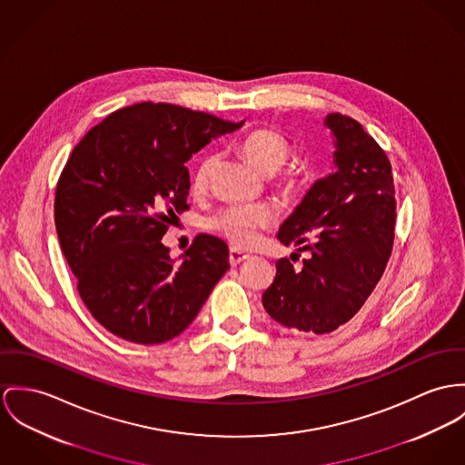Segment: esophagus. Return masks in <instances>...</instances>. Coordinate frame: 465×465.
<instances>
[{
  "instance_id": "esophagus-1",
  "label": "esophagus",
  "mask_w": 465,
  "mask_h": 465,
  "mask_svg": "<svg viewBox=\"0 0 465 465\" xmlns=\"http://www.w3.org/2000/svg\"><path fill=\"white\" fill-rule=\"evenodd\" d=\"M228 258H230V265H232V267H235V265L242 263L244 260H248L250 256H248L246 252H242V251L230 250V254H228Z\"/></svg>"
}]
</instances>
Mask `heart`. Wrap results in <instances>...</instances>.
I'll list each match as a JSON object with an SVG mask.
<instances>
[{"instance_id":"obj_1","label":"heart","mask_w":465,"mask_h":465,"mask_svg":"<svg viewBox=\"0 0 465 465\" xmlns=\"http://www.w3.org/2000/svg\"><path fill=\"white\" fill-rule=\"evenodd\" d=\"M241 150L251 164L263 175L276 173L288 159V143L285 138L274 129L252 131L242 140ZM214 164L215 157L213 153H205L200 157L191 179L193 191L205 189L209 177L214 170ZM280 185L286 193H292L295 189V179L292 175H285L280 182ZM272 221H274V211L265 203L232 205L213 217V226L233 246L248 248L256 242L260 232L271 226Z\"/></svg>"}]
</instances>
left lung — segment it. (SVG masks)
<instances>
[{
    "instance_id": "8db88e82",
    "label": "left lung",
    "mask_w": 465,
    "mask_h": 465,
    "mask_svg": "<svg viewBox=\"0 0 465 465\" xmlns=\"http://www.w3.org/2000/svg\"><path fill=\"white\" fill-rule=\"evenodd\" d=\"M336 172L317 180L280 228L278 239L306 244L312 256L293 267L276 262L265 312L285 327L323 334L351 321L384 274L396 223L391 163L351 116L331 113Z\"/></svg>"
}]
</instances>
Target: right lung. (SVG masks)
Listing matches in <instances>:
<instances>
[{"instance_id": "right-lung-1", "label": "right lung", "mask_w": 465, "mask_h": 465, "mask_svg": "<svg viewBox=\"0 0 465 465\" xmlns=\"http://www.w3.org/2000/svg\"><path fill=\"white\" fill-rule=\"evenodd\" d=\"M242 124L140 103L74 146L56 185V232L83 302L114 336L140 345L179 336L230 269L228 246L214 235L200 233L182 262L161 239L189 209L185 163Z\"/></svg>"}]
</instances>
